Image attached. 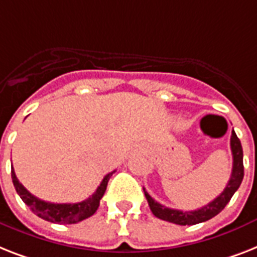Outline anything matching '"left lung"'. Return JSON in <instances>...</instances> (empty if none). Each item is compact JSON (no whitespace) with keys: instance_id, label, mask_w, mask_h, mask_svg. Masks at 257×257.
I'll return each mask as SVG.
<instances>
[{"instance_id":"obj_1","label":"left lung","mask_w":257,"mask_h":257,"mask_svg":"<svg viewBox=\"0 0 257 257\" xmlns=\"http://www.w3.org/2000/svg\"><path fill=\"white\" fill-rule=\"evenodd\" d=\"M231 152H232V173L231 178L227 183L226 189L219 194L218 197L211 201L203 207L194 210V211H181V210H174V208L165 207L158 202H156L153 198L147 193V190L144 189L147 201L149 203V207L154 216L158 219L166 220V222L179 224V226H191L197 223L206 222L208 219L214 218L226 207V204L230 202L232 195L235 194L244 177V166H243V149H241L240 140L237 139L235 131H232L231 135Z\"/></svg>"}]
</instances>
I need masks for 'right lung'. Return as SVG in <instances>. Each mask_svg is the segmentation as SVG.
Instances as JSON below:
<instances>
[{
  "label": "right lung",
  "instance_id": "add662e5",
  "mask_svg": "<svg viewBox=\"0 0 257 257\" xmlns=\"http://www.w3.org/2000/svg\"><path fill=\"white\" fill-rule=\"evenodd\" d=\"M113 173L114 172L108 173L100 183V186L96 189L95 193L89 198H87L85 201L78 202V203H50V202H45L34 197L17 179L14 169H12V179H13V185L21 199L29 206L31 211L37 214V216L45 219L47 222L58 223V224H72V223L81 222L95 214L99 207L100 199L103 198L104 193L107 190L108 181Z\"/></svg>",
  "mask_w": 257,
  "mask_h": 257
}]
</instances>
